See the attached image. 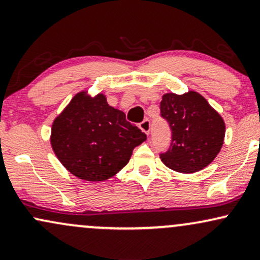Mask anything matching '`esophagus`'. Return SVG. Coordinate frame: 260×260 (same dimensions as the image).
<instances>
[{
	"label": "esophagus",
	"instance_id": "1",
	"mask_svg": "<svg viewBox=\"0 0 260 260\" xmlns=\"http://www.w3.org/2000/svg\"><path fill=\"white\" fill-rule=\"evenodd\" d=\"M139 128L143 131L145 134H149L150 133V121L149 120H144L142 122V123L139 124Z\"/></svg>",
	"mask_w": 260,
	"mask_h": 260
}]
</instances>
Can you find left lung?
I'll return each mask as SVG.
<instances>
[{
    "label": "left lung",
    "mask_w": 260,
    "mask_h": 260,
    "mask_svg": "<svg viewBox=\"0 0 260 260\" xmlns=\"http://www.w3.org/2000/svg\"><path fill=\"white\" fill-rule=\"evenodd\" d=\"M161 116L172 131L171 147L160 159L174 171L194 174L207 168L221 150L225 122L197 91L168 92L160 103Z\"/></svg>",
    "instance_id": "1"
}]
</instances>
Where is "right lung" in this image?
<instances>
[{
    "label": "right lung",
    "instance_id": "obj_1",
    "mask_svg": "<svg viewBox=\"0 0 260 260\" xmlns=\"http://www.w3.org/2000/svg\"><path fill=\"white\" fill-rule=\"evenodd\" d=\"M147 139L126 115L110 106L104 94H76L55 118L51 147L59 162L84 181H106L121 171L133 149Z\"/></svg>",
    "mask_w": 260,
    "mask_h": 260
}]
</instances>
